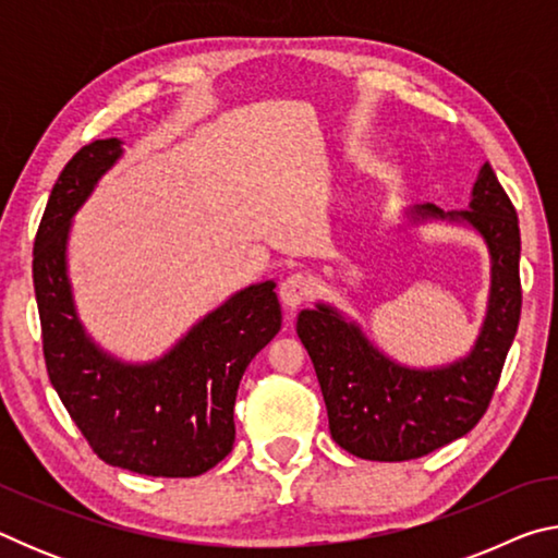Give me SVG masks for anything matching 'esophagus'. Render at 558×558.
I'll use <instances>...</instances> for the list:
<instances>
[{
    "mask_svg": "<svg viewBox=\"0 0 558 558\" xmlns=\"http://www.w3.org/2000/svg\"><path fill=\"white\" fill-rule=\"evenodd\" d=\"M313 295V278L307 272H290V276L280 282V300L286 307H298Z\"/></svg>",
    "mask_w": 558,
    "mask_h": 558,
    "instance_id": "34e87169",
    "label": "esophagus"
}]
</instances>
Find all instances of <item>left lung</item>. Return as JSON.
Returning <instances> with one entry per match:
<instances>
[{
  "mask_svg": "<svg viewBox=\"0 0 558 558\" xmlns=\"http://www.w3.org/2000/svg\"><path fill=\"white\" fill-rule=\"evenodd\" d=\"M415 214L465 221L489 248V307L477 344L465 359L440 369H405L332 307L317 305L298 317V337L325 396L329 433L339 448L364 460L423 458L475 428L493 401L522 315L519 219L489 162L472 186L470 209L442 214L426 204Z\"/></svg>",
  "mask_w": 558,
  "mask_h": 558,
  "instance_id": "8db88e82",
  "label": "left lung"
}]
</instances>
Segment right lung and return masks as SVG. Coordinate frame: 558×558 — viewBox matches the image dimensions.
Returning <instances> with one entry per match:
<instances>
[{"label":"right lung","instance_id":"add662e5","mask_svg":"<svg viewBox=\"0 0 558 558\" xmlns=\"http://www.w3.org/2000/svg\"><path fill=\"white\" fill-rule=\"evenodd\" d=\"M120 155L116 137L81 147L53 184L36 231L34 290L46 372L108 465L149 477H196L233 448L241 376L282 323L276 282L235 292L159 362L132 366L102 354L73 310L65 241L73 214Z\"/></svg>","mask_w":558,"mask_h":558}]
</instances>
